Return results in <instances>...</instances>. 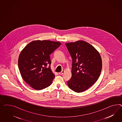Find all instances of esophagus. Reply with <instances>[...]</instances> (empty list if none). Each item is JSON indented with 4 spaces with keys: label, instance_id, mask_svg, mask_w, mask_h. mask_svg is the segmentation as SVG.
Listing matches in <instances>:
<instances>
[{
    "label": "esophagus",
    "instance_id": "obj_1",
    "mask_svg": "<svg viewBox=\"0 0 122 122\" xmlns=\"http://www.w3.org/2000/svg\"><path fill=\"white\" fill-rule=\"evenodd\" d=\"M65 72V71H64V70H63L61 72H60L59 73V75H63V74Z\"/></svg>",
    "mask_w": 122,
    "mask_h": 122
}]
</instances>
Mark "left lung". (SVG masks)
Listing matches in <instances>:
<instances>
[{
	"label": "left lung",
	"instance_id": "8db88e82",
	"mask_svg": "<svg viewBox=\"0 0 122 122\" xmlns=\"http://www.w3.org/2000/svg\"><path fill=\"white\" fill-rule=\"evenodd\" d=\"M65 44L72 59V76L67 85L75 92H83L99 79L102 68L101 57L98 51L86 41Z\"/></svg>",
	"mask_w": 122,
	"mask_h": 122
}]
</instances>
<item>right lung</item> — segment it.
<instances>
[{
    "label": "right lung",
    "instance_id": "1",
    "mask_svg": "<svg viewBox=\"0 0 122 122\" xmlns=\"http://www.w3.org/2000/svg\"><path fill=\"white\" fill-rule=\"evenodd\" d=\"M61 45L59 42L35 40L22 50L18 59V66L23 80L37 90L51 85L55 75L51 69L50 55Z\"/></svg>",
    "mask_w": 122,
    "mask_h": 122
}]
</instances>
